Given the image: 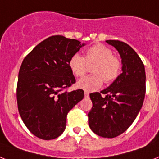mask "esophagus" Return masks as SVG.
Instances as JSON below:
<instances>
[{
  "label": "esophagus",
  "mask_w": 159,
  "mask_h": 159,
  "mask_svg": "<svg viewBox=\"0 0 159 159\" xmlns=\"http://www.w3.org/2000/svg\"><path fill=\"white\" fill-rule=\"evenodd\" d=\"M84 95H85V97L86 98L89 97V92H87V91H85V93H84Z\"/></svg>",
  "instance_id": "obj_1"
}]
</instances>
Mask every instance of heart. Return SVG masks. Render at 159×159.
Segmentation results:
<instances>
[{
    "label": "heart",
    "instance_id": "heart-1",
    "mask_svg": "<svg viewBox=\"0 0 159 159\" xmlns=\"http://www.w3.org/2000/svg\"><path fill=\"white\" fill-rule=\"evenodd\" d=\"M92 68L94 74L86 76L77 82V86L86 91H96L103 82L111 83L119 77L122 70L120 59L113 55L110 48L103 44H95L86 51L85 57L78 53L71 56L68 66L76 77H82L88 69V64H95Z\"/></svg>",
    "mask_w": 159,
    "mask_h": 159
}]
</instances>
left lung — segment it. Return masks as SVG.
<instances>
[{"mask_svg": "<svg viewBox=\"0 0 159 159\" xmlns=\"http://www.w3.org/2000/svg\"><path fill=\"white\" fill-rule=\"evenodd\" d=\"M106 42L120 54L122 73L100 93L90 94L92 108L88 113V123L96 135L113 138L126 131L140 112L145 95L146 77L142 60L131 46L117 40Z\"/></svg>", "mask_w": 159, "mask_h": 159, "instance_id": "1", "label": "left lung"}]
</instances>
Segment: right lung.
Returning <instances> with one entry per match:
<instances>
[{"label": "right lung", "instance_id": "1", "mask_svg": "<svg viewBox=\"0 0 159 159\" xmlns=\"http://www.w3.org/2000/svg\"><path fill=\"white\" fill-rule=\"evenodd\" d=\"M85 44L63 36H52L37 45L19 72L17 104L31 133L42 140L59 137L67 114L84 97L82 89L64 91L76 82L68 61Z\"/></svg>", "mask_w": 159, "mask_h": 159}]
</instances>
